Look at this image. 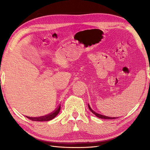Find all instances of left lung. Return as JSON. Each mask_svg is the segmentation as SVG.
Instances as JSON below:
<instances>
[{"mask_svg":"<svg viewBox=\"0 0 150 150\" xmlns=\"http://www.w3.org/2000/svg\"><path fill=\"white\" fill-rule=\"evenodd\" d=\"M88 108H89V109H90V110L91 111V112L93 113L94 115H95V116L98 117V118H100V119H116L115 117H110L103 115L99 114V113H98L97 112H95V111H93V110L91 109V108L90 107V104H88Z\"/></svg>","mask_w":150,"mask_h":150,"instance_id":"8db88e82","label":"left lung"}]
</instances>
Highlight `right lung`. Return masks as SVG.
I'll use <instances>...</instances> for the list:
<instances>
[{
    "label": "right lung",
    "instance_id": "right-lung-1",
    "mask_svg": "<svg viewBox=\"0 0 150 150\" xmlns=\"http://www.w3.org/2000/svg\"><path fill=\"white\" fill-rule=\"evenodd\" d=\"M60 110V106H59V108H57V109L53 111L52 113H51L50 114H47L46 115H44V116H42V117H27V118L28 119L31 120H33V121H49L52 120L53 119H54L57 115L59 114V111Z\"/></svg>",
    "mask_w": 150,
    "mask_h": 150
}]
</instances>
